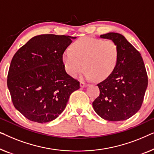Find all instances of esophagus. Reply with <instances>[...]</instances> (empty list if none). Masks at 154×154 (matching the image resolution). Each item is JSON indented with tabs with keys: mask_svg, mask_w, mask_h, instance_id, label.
<instances>
[{
	"mask_svg": "<svg viewBox=\"0 0 154 154\" xmlns=\"http://www.w3.org/2000/svg\"><path fill=\"white\" fill-rule=\"evenodd\" d=\"M80 85H81V88H85V87H87V86L88 85V84L85 83V82H83V81H81V83H80Z\"/></svg>",
	"mask_w": 154,
	"mask_h": 154,
	"instance_id": "esophagus-1",
	"label": "esophagus"
}]
</instances>
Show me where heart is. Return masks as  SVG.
<instances>
[{
    "label": "heart",
    "mask_w": 154,
    "mask_h": 154,
    "mask_svg": "<svg viewBox=\"0 0 154 154\" xmlns=\"http://www.w3.org/2000/svg\"><path fill=\"white\" fill-rule=\"evenodd\" d=\"M62 55L65 70L76 77L86 67V79H106L114 70L119 57V48L113 40L82 37L76 40Z\"/></svg>",
    "instance_id": "b5f03b06"
}]
</instances>
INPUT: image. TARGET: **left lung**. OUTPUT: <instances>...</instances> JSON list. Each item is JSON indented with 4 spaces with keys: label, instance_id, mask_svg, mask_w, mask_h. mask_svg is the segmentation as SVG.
<instances>
[{
    "label": "left lung",
    "instance_id": "8db88e82",
    "mask_svg": "<svg viewBox=\"0 0 154 154\" xmlns=\"http://www.w3.org/2000/svg\"><path fill=\"white\" fill-rule=\"evenodd\" d=\"M100 37L117 43L119 57L113 72L97 84L100 93L92 106L106 121L127 120L140 110L144 100L148 85L144 61L140 52L123 35L111 32Z\"/></svg>",
    "mask_w": 154,
    "mask_h": 154
}]
</instances>
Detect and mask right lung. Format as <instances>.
<instances>
[{
  "label": "right lung",
  "mask_w": 154,
  "mask_h": 154,
  "mask_svg": "<svg viewBox=\"0 0 154 154\" xmlns=\"http://www.w3.org/2000/svg\"><path fill=\"white\" fill-rule=\"evenodd\" d=\"M74 37L43 34L19 49L10 63L7 85L12 102L27 119L44 123L57 119L80 82L67 74L62 55Z\"/></svg>",
  "instance_id": "right-lung-1"
}]
</instances>
